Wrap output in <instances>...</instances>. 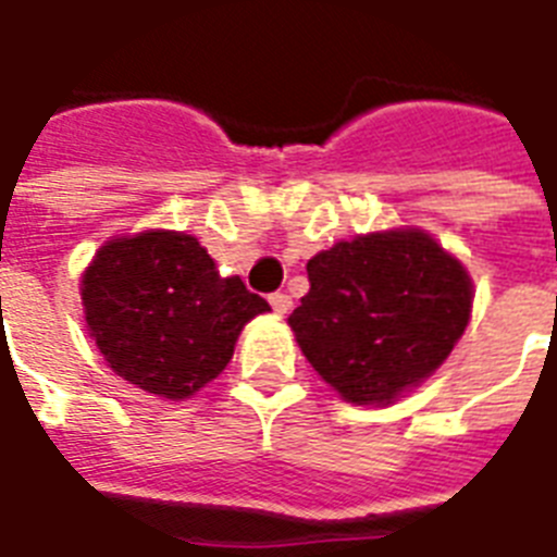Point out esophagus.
Listing matches in <instances>:
<instances>
[{
  "mask_svg": "<svg viewBox=\"0 0 557 557\" xmlns=\"http://www.w3.org/2000/svg\"><path fill=\"white\" fill-rule=\"evenodd\" d=\"M269 304L277 314H286L292 309V297L283 295V292H274V295H269Z\"/></svg>",
  "mask_w": 557,
  "mask_h": 557,
  "instance_id": "obj_1",
  "label": "esophagus"
}]
</instances>
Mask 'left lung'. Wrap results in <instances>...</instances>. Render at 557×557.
Listing matches in <instances>:
<instances>
[{"mask_svg": "<svg viewBox=\"0 0 557 557\" xmlns=\"http://www.w3.org/2000/svg\"><path fill=\"white\" fill-rule=\"evenodd\" d=\"M288 323L306 361L356 405L393 401L428 379L471 314L466 269L422 231L356 236L306 262Z\"/></svg>", "mask_w": 557, "mask_h": 557, "instance_id": "left-lung-1", "label": "left lung"}]
</instances>
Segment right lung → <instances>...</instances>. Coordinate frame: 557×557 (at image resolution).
Masks as SVG:
<instances>
[{"mask_svg":"<svg viewBox=\"0 0 557 557\" xmlns=\"http://www.w3.org/2000/svg\"><path fill=\"white\" fill-rule=\"evenodd\" d=\"M89 335L135 387L187 398L225 370L239 332L269 312L239 277H219L196 236L176 231L112 239L81 283Z\"/></svg>","mask_w":557,"mask_h":557,"instance_id":"1","label":"right lung"}]
</instances>
